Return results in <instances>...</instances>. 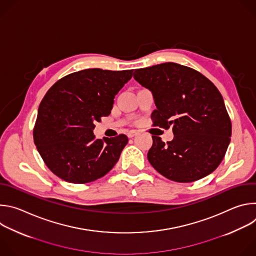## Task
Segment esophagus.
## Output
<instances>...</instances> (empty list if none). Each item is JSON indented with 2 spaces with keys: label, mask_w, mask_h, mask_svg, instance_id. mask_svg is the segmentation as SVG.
<instances>
[{
  "label": "esophagus",
  "mask_w": 256,
  "mask_h": 256,
  "mask_svg": "<svg viewBox=\"0 0 256 256\" xmlns=\"http://www.w3.org/2000/svg\"><path fill=\"white\" fill-rule=\"evenodd\" d=\"M136 134H138V132H136V130H130V132H128V138H134V136H136Z\"/></svg>",
  "instance_id": "esophagus-1"
}]
</instances>
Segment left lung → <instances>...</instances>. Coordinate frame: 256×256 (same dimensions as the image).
<instances>
[{
    "mask_svg": "<svg viewBox=\"0 0 256 256\" xmlns=\"http://www.w3.org/2000/svg\"><path fill=\"white\" fill-rule=\"evenodd\" d=\"M134 80L152 92L154 126L172 128L166 144L152 136L151 165L166 178L192 182L210 174L222 162L232 126L216 87L198 70L175 62L138 68Z\"/></svg>",
    "mask_w": 256,
    "mask_h": 256,
    "instance_id": "8db88e82",
    "label": "left lung"
}]
</instances>
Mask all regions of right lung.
<instances>
[{
	"label": "right lung",
	"mask_w": 256,
	"mask_h": 256,
	"mask_svg": "<svg viewBox=\"0 0 256 256\" xmlns=\"http://www.w3.org/2000/svg\"><path fill=\"white\" fill-rule=\"evenodd\" d=\"M132 76V70L87 68L62 78L48 91L33 138L52 173L66 182L87 184L114 168L128 138H95L94 124L110 114L116 95Z\"/></svg>",
	"instance_id": "add662e5"
}]
</instances>
